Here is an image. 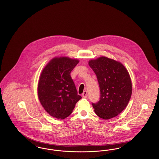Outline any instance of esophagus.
Instances as JSON below:
<instances>
[{
    "label": "esophagus",
    "mask_w": 159,
    "mask_h": 159,
    "mask_svg": "<svg viewBox=\"0 0 159 159\" xmlns=\"http://www.w3.org/2000/svg\"><path fill=\"white\" fill-rule=\"evenodd\" d=\"M87 96H88V93H87V91H84L83 92V93H82V97L83 98H87Z\"/></svg>",
    "instance_id": "1"
}]
</instances>
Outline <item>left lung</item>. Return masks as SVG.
I'll return each mask as SVG.
<instances>
[{"label":"left lung","instance_id":"8db88e82","mask_svg":"<svg viewBox=\"0 0 159 159\" xmlns=\"http://www.w3.org/2000/svg\"><path fill=\"white\" fill-rule=\"evenodd\" d=\"M97 77L100 98L92 103L96 114L101 119L117 116L126 107L132 95V82L128 71L120 62L106 57L89 61Z\"/></svg>","mask_w":159,"mask_h":159}]
</instances>
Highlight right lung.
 <instances>
[{"label": "right lung", "mask_w": 159, "mask_h": 159, "mask_svg": "<svg viewBox=\"0 0 159 159\" xmlns=\"http://www.w3.org/2000/svg\"><path fill=\"white\" fill-rule=\"evenodd\" d=\"M79 62L65 57L54 58L42 71L38 83V97L46 111L53 117H67L82 98L70 76Z\"/></svg>", "instance_id": "right-lung-1"}]
</instances>
